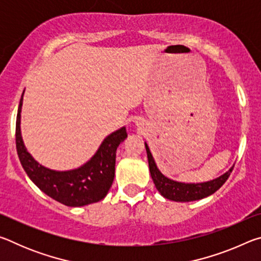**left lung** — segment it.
<instances>
[{
    "mask_svg": "<svg viewBox=\"0 0 261 261\" xmlns=\"http://www.w3.org/2000/svg\"><path fill=\"white\" fill-rule=\"evenodd\" d=\"M145 147H146L147 159H148V166H149V173H151L152 179L155 188L159 192L161 193L166 199L173 200V201H193L199 200L202 198H206L213 194L215 191L222 187L226 183L229 176H230L231 171L233 169V166L229 169L227 173L221 175L220 177L208 180V182L204 183H183L177 182V180L170 179L166 177L159 168L156 167V163L154 161L152 156V153L149 151L148 145L145 143Z\"/></svg>",
    "mask_w": 261,
    "mask_h": 261,
    "instance_id": "left-lung-1",
    "label": "left lung"
}]
</instances>
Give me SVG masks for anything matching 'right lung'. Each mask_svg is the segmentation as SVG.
<instances>
[{
	"mask_svg": "<svg viewBox=\"0 0 261 261\" xmlns=\"http://www.w3.org/2000/svg\"><path fill=\"white\" fill-rule=\"evenodd\" d=\"M19 101L16 121V147L19 161L31 180L53 199L65 206L79 207L98 202L107 196L115 176L116 149L127 137L125 126L106 137L95 154L77 169L57 171L41 166L26 149L20 134Z\"/></svg>",
	"mask_w": 261,
	"mask_h": 261,
	"instance_id": "obj_1",
	"label": "right lung"
}]
</instances>
